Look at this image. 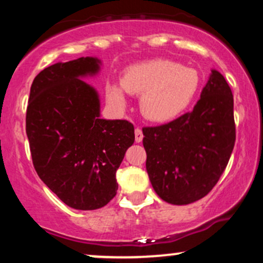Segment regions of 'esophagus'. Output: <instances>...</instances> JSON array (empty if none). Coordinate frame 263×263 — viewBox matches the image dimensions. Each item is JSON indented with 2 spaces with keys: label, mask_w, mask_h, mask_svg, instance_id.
I'll return each instance as SVG.
<instances>
[{
  "label": "esophagus",
  "mask_w": 263,
  "mask_h": 263,
  "mask_svg": "<svg viewBox=\"0 0 263 263\" xmlns=\"http://www.w3.org/2000/svg\"><path fill=\"white\" fill-rule=\"evenodd\" d=\"M142 140H143V134H142V129L137 127L135 129V141L137 142V143H140Z\"/></svg>",
  "instance_id": "1"
}]
</instances>
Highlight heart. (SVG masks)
<instances>
[{
  "mask_svg": "<svg viewBox=\"0 0 263 263\" xmlns=\"http://www.w3.org/2000/svg\"><path fill=\"white\" fill-rule=\"evenodd\" d=\"M200 86V77L193 68L167 59H152L131 65L123 73L121 86L111 84L107 100L123 110L126 92L141 95V112L153 122L174 120L192 104Z\"/></svg>",
  "mask_w": 263,
  "mask_h": 263,
  "instance_id": "b5f03b06",
  "label": "heart"
}]
</instances>
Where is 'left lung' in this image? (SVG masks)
<instances>
[{
	"label": "left lung",
	"instance_id": "8db88e82",
	"mask_svg": "<svg viewBox=\"0 0 263 263\" xmlns=\"http://www.w3.org/2000/svg\"><path fill=\"white\" fill-rule=\"evenodd\" d=\"M142 131L146 170L158 197L173 205L194 203L215 186L234 149L230 86L218 70H211L193 111Z\"/></svg>",
	"mask_w": 263,
	"mask_h": 263
}]
</instances>
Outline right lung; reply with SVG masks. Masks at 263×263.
Instances as JSON below:
<instances>
[{
  "mask_svg": "<svg viewBox=\"0 0 263 263\" xmlns=\"http://www.w3.org/2000/svg\"><path fill=\"white\" fill-rule=\"evenodd\" d=\"M101 62L81 57L57 63L33 80L26 132L35 172L63 203L78 210L105 206L117 193L116 171L135 142L126 120L100 117L99 93L81 80Z\"/></svg>",
  "mask_w": 263,
  "mask_h": 263,
  "instance_id": "1",
  "label": "right lung"
}]
</instances>
